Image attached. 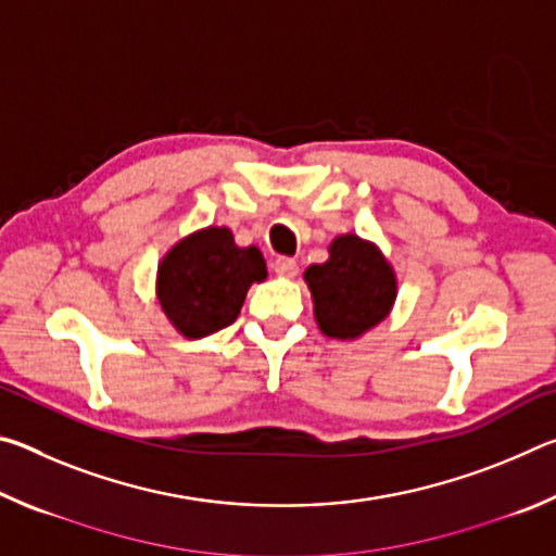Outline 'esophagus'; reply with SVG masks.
I'll return each instance as SVG.
<instances>
[{"label": "esophagus", "instance_id": "esophagus-1", "mask_svg": "<svg viewBox=\"0 0 556 556\" xmlns=\"http://www.w3.org/2000/svg\"><path fill=\"white\" fill-rule=\"evenodd\" d=\"M271 267H275L279 277H296V271H299L296 260H291V257H277L275 262H271Z\"/></svg>", "mask_w": 556, "mask_h": 556}]
</instances>
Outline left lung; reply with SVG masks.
Wrapping results in <instances>:
<instances>
[{
  "label": "left lung",
  "instance_id": "left-lung-1",
  "mask_svg": "<svg viewBox=\"0 0 556 556\" xmlns=\"http://www.w3.org/2000/svg\"><path fill=\"white\" fill-rule=\"evenodd\" d=\"M328 252L331 257L308 267L304 279L321 333L345 341L370 331L390 314L397 279L380 250L357 235H341Z\"/></svg>",
  "mask_w": 556,
  "mask_h": 556
}]
</instances>
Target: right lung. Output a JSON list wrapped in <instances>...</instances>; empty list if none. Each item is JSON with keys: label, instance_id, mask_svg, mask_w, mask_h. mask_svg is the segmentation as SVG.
Segmentation results:
<instances>
[{"label": "right lung", "instance_id": "add662e5", "mask_svg": "<svg viewBox=\"0 0 556 556\" xmlns=\"http://www.w3.org/2000/svg\"><path fill=\"white\" fill-rule=\"evenodd\" d=\"M265 277V257L255 244L238 248L228 228H205L188 235L162 260L156 296L178 331L203 338L230 326L252 281Z\"/></svg>", "mask_w": 556, "mask_h": 556}]
</instances>
